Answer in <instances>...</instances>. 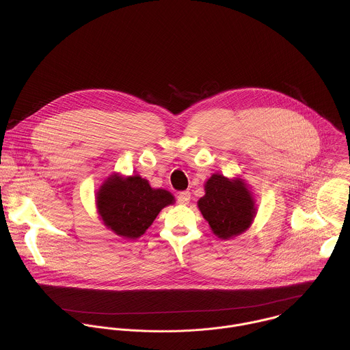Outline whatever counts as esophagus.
Here are the masks:
<instances>
[{
  "mask_svg": "<svg viewBox=\"0 0 350 350\" xmlns=\"http://www.w3.org/2000/svg\"><path fill=\"white\" fill-rule=\"evenodd\" d=\"M190 193L189 191H183V193H180L179 196H178V202L180 203V204H189V202H190Z\"/></svg>",
  "mask_w": 350,
  "mask_h": 350,
  "instance_id": "1",
  "label": "esophagus"
}]
</instances>
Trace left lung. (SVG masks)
<instances>
[{"label": "left lung", "instance_id": "8db88e82", "mask_svg": "<svg viewBox=\"0 0 350 350\" xmlns=\"http://www.w3.org/2000/svg\"><path fill=\"white\" fill-rule=\"evenodd\" d=\"M204 193L198 207L217 237L229 240L250 228L256 206L243 179L213 174L204 185Z\"/></svg>", "mask_w": 350, "mask_h": 350}]
</instances>
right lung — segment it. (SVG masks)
I'll use <instances>...</instances> for the list:
<instances>
[{
	"instance_id": "obj_1",
	"label": "right lung",
	"mask_w": 350,
	"mask_h": 350,
	"mask_svg": "<svg viewBox=\"0 0 350 350\" xmlns=\"http://www.w3.org/2000/svg\"><path fill=\"white\" fill-rule=\"evenodd\" d=\"M175 202L171 193L152 189L139 175L107 178L97 193V208L107 229L125 239H139L160 210Z\"/></svg>"
}]
</instances>
